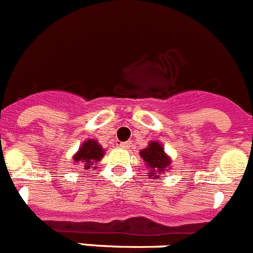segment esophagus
<instances>
[{
    "label": "esophagus",
    "mask_w": 253,
    "mask_h": 253,
    "mask_svg": "<svg viewBox=\"0 0 253 253\" xmlns=\"http://www.w3.org/2000/svg\"><path fill=\"white\" fill-rule=\"evenodd\" d=\"M119 146H120V148H123V149H129V148H130V143H129V141H125V143H120Z\"/></svg>",
    "instance_id": "34e87169"
}]
</instances>
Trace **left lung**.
<instances>
[{
    "mask_svg": "<svg viewBox=\"0 0 253 253\" xmlns=\"http://www.w3.org/2000/svg\"><path fill=\"white\" fill-rule=\"evenodd\" d=\"M139 155L145 163V167L150 169L148 176L151 179H158L159 175L171 169V158L165 153L164 148L159 141H149L148 146L141 149Z\"/></svg>",
    "mask_w": 253,
    "mask_h": 253,
    "instance_id": "1",
    "label": "left lung"
}]
</instances>
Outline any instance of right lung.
<instances>
[{"instance_id":"1","label":"right lung","mask_w":253,"mask_h":253,"mask_svg":"<svg viewBox=\"0 0 253 253\" xmlns=\"http://www.w3.org/2000/svg\"><path fill=\"white\" fill-rule=\"evenodd\" d=\"M105 150L102 148L98 140L95 139H88L84 143H82L81 148L78 149L73 155L74 165H78L81 168L82 172L94 170L98 161H100L104 156Z\"/></svg>"}]
</instances>
